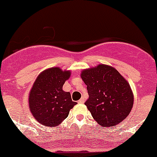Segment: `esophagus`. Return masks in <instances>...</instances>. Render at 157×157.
Returning <instances> with one entry per match:
<instances>
[{
  "label": "esophagus",
  "instance_id": "1",
  "mask_svg": "<svg viewBox=\"0 0 157 157\" xmlns=\"http://www.w3.org/2000/svg\"><path fill=\"white\" fill-rule=\"evenodd\" d=\"M84 102H85V98H82L79 101H78V103H79V104H83Z\"/></svg>",
  "mask_w": 157,
  "mask_h": 157
}]
</instances>
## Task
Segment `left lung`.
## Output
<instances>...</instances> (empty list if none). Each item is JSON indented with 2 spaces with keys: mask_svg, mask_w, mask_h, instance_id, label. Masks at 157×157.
Returning <instances> with one entry per match:
<instances>
[{
  "mask_svg": "<svg viewBox=\"0 0 157 157\" xmlns=\"http://www.w3.org/2000/svg\"><path fill=\"white\" fill-rule=\"evenodd\" d=\"M81 78L89 94L85 105L99 125L113 127L128 116L134 94L128 82L116 68L101 63L82 71Z\"/></svg>",
  "mask_w": 157,
  "mask_h": 157,
  "instance_id": "left-lung-1",
  "label": "left lung"
}]
</instances>
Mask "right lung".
<instances>
[{
  "label": "right lung",
  "instance_id": "1",
  "mask_svg": "<svg viewBox=\"0 0 157 157\" xmlns=\"http://www.w3.org/2000/svg\"><path fill=\"white\" fill-rule=\"evenodd\" d=\"M71 71L59 67L45 69L38 75L29 94L28 103L32 116L47 127L59 125L76 105L63 86L71 76Z\"/></svg>",
  "mask_w": 157,
  "mask_h": 157
}]
</instances>
